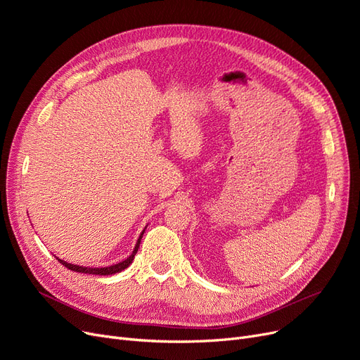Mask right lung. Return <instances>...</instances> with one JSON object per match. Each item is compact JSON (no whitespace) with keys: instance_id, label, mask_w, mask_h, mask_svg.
<instances>
[{"instance_id":"obj_1","label":"right lung","mask_w":360,"mask_h":360,"mask_svg":"<svg viewBox=\"0 0 360 360\" xmlns=\"http://www.w3.org/2000/svg\"><path fill=\"white\" fill-rule=\"evenodd\" d=\"M143 231H145V230H143ZM143 231H142V234H143ZM142 234L139 236L138 242H136V246H135V249H133V252H131V255H130L127 259L122 261V262L114 264V265H110V267H102V269H90V267H82V265H74V264H70V262H65V261H62V259H59V258H58V261H59L62 265H65L66 269H70V270H72V271H77V273H84V274H99V276H110V274H115V273H120V271H122V270L127 269L129 265L131 264L133 258H135L136 252H138V249H139Z\"/></svg>"}]
</instances>
